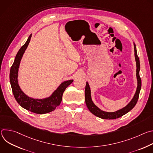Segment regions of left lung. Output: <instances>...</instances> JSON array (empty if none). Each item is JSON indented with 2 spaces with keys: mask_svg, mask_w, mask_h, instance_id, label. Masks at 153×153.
Instances as JSON below:
<instances>
[{
  "mask_svg": "<svg viewBox=\"0 0 153 153\" xmlns=\"http://www.w3.org/2000/svg\"><path fill=\"white\" fill-rule=\"evenodd\" d=\"M134 56H135V60L136 62V77H137V86L136 91L135 93V94L134 95V97L129 102V103L123 107V108L120 109L119 110H117L115 112H106L101 110L99 108H98L93 102L91 99V90L90 87L88 84V83L86 82V86H85V103L86 105L88 107V110L90 111L93 113L94 115L98 117H100L101 119H115L117 118H119L120 117H122V116L125 115L127 113H128L129 111H131L132 109L135 106V105L137 103V102L139 99V96L140 93V91L141 89L142 86V82L141 79L139 76V71H140V61L139 57L137 56V50L135 43H134Z\"/></svg>",
  "mask_w": 153,
  "mask_h": 153,
  "instance_id": "8db88e82",
  "label": "left lung"
}]
</instances>
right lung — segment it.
I'll use <instances>...</instances> for the list:
<instances>
[{"label": "right lung", "instance_id": "add662e5", "mask_svg": "<svg viewBox=\"0 0 153 153\" xmlns=\"http://www.w3.org/2000/svg\"><path fill=\"white\" fill-rule=\"evenodd\" d=\"M31 37V35L29 36L25 44L20 48L16 56L14 62L10 69V81L13 95L17 103L28 111L43 114L54 111L60 104L64 91L73 82V80L63 82L50 97L44 99L31 98L22 91L18 83V71L21 59L28 47Z\"/></svg>", "mask_w": 153, "mask_h": 153}]
</instances>
